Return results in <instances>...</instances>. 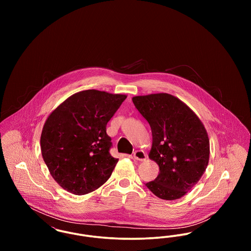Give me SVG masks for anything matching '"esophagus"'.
<instances>
[{
    "mask_svg": "<svg viewBox=\"0 0 251 251\" xmlns=\"http://www.w3.org/2000/svg\"><path fill=\"white\" fill-rule=\"evenodd\" d=\"M133 158L137 161H145L147 159V154L144 152L143 151L141 150H138L136 151L133 152Z\"/></svg>",
    "mask_w": 251,
    "mask_h": 251,
    "instance_id": "1",
    "label": "esophagus"
}]
</instances>
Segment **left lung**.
<instances>
[{
    "mask_svg": "<svg viewBox=\"0 0 251 251\" xmlns=\"http://www.w3.org/2000/svg\"><path fill=\"white\" fill-rule=\"evenodd\" d=\"M131 100L151 126L152 145L149 158L160 170L146 186L162 200L180 199L198 183L208 166L207 131L191 108L175 96L157 93Z\"/></svg>",
    "mask_w": 251,
    "mask_h": 251,
    "instance_id": "8db88e82",
    "label": "left lung"
}]
</instances>
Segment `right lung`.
Here are the masks:
<instances>
[{"label":"right lung","mask_w":251,"mask_h":251,"mask_svg":"<svg viewBox=\"0 0 251 251\" xmlns=\"http://www.w3.org/2000/svg\"><path fill=\"white\" fill-rule=\"evenodd\" d=\"M127 96L96 89L69 97L44 123L41 153L51 177L74 195H85L107 180L119 159L109 153L108 121Z\"/></svg>","instance_id":"1"}]
</instances>
